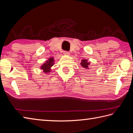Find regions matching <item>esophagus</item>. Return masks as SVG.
I'll return each instance as SVG.
<instances>
[{
    "instance_id": "1",
    "label": "esophagus",
    "mask_w": 133,
    "mask_h": 133,
    "mask_svg": "<svg viewBox=\"0 0 133 133\" xmlns=\"http://www.w3.org/2000/svg\"><path fill=\"white\" fill-rule=\"evenodd\" d=\"M63 54H64V55H70V52L69 51H64Z\"/></svg>"
}]
</instances>
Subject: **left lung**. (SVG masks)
I'll return each mask as SVG.
<instances>
[{"label":"left lung","instance_id":"left-lung-1","mask_svg":"<svg viewBox=\"0 0 133 133\" xmlns=\"http://www.w3.org/2000/svg\"><path fill=\"white\" fill-rule=\"evenodd\" d=\"M81 64V66L84 67V68H88L90 63L87 62V60H86V59H83V60L82 61Z\"/></svg>","mask_w":133,"mask_h":133}]
</instances>
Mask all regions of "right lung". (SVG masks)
I'll return each instance as SVG.
<instances>
[{
	"label": "right lung",
	"mask_w": 133,
	"mask_h": 133,
	"mask_svg": "<svg viewBox=\"0 0 133 133\" xmlns=\"http://www.w3.org/2000/svg\"><path fill=\"white\" fill-rule=\"evenodd\" d=\"M54 58H51L46 62V63L41 67V69L43 70L44 72H49L50 71V67L54 64Z\"/></svg>",
	"instance_id": "add662e5"
}]
</instances>
